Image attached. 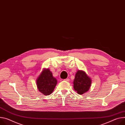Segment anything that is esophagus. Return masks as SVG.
<instances>
[{
	"instance_id": "1",
	"label": "esophagus",
	"mask_w": 125,
	"mask_h": 125,
	"mask_svg": "<svg viewBox=\"0 0 125 125\" xmlns=\"http://www.w3.org/2000/svg\"><path fill=\"white\" fill-rule=\"evenodd\" d=\"M64 80H65V81H67V82H69V81H70V79H68V78H67V79H64Z\"/></svg>"
}]
</instances>
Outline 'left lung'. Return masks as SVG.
Masks as SVG:
<instances>
[{
    "mask_svg": "<svg viewBox=\"0 0 125 125\" xmlns=\"http://www.w3.org/2000/svg\"><path fill=\"white\" fill-rule=\"evenodd\" d=\"M92 80L83 70H78L73 81V87L79 95L88 92L91 86Z\"/></svg>",
    "mask_w": 125,
    "mask_h": 125,
    "instance_id": "left-lung-1",
    "label": "left lung"
}]
</instances>
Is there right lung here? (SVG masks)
Returning a JSON list of instances; mask_svg holds the SVG:
<instances>
[{
    "mask_svg": "<svg viewBox=\"0 0 125 125\" xmlns=\"http://www.w3.org/2000/svg\"><path fill=\"white\" fill-rule=\"evenodd\" d=\"M37 87L39 92L48 96L53 92L57 83L56 79L53 76L50 70L44 68L36 79Z\"/></svg>",
    "mask_w": 125,
    "mask_h": 125,
    "instance_id": "obj_1",
    "label": "right lung"
}]
</instances>
